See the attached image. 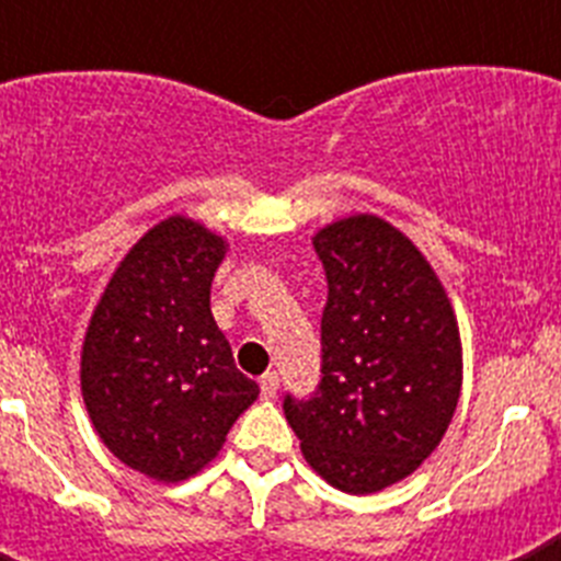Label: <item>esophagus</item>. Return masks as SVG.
Returning a JSON list of instances; mask_svg holds the SVG:
<instances>
[{"instance_id": "obj_1", "label": "esophagus", "mask_w": 561, "mask_h": 561, "mask_svg": "<svg viewBox=\"0 0 561 561\" xmlns=\"http://www.w3.org/2000/svg\"><path fill=\"white\" fill-rule=\"evenodd\" d=\"M277 385H280V379H277L275 370L264 374L261 376V396H264V399H272V396L277 393Z\"/></svg>"}]
</instances>
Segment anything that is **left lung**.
<instances>
[{
  "mask_svg": "<svg viewBox=\"0 0 561 561\" xmlns=\"http://www.w3.org/2000/svg\"><path fill=\"white\" fill-rule=\"evenodd\" d=\"M329 300L320 385L286 393L309 466L334 489L374 494L438 447L460 396L458 320L438 275L404 232L348 216L314 236Z\"/></svg>",
  "mask_w": 561,
  "mask_h": 561,
  "instance_id": "8db88e82",
  "label": "left lung"
}]
</instances>
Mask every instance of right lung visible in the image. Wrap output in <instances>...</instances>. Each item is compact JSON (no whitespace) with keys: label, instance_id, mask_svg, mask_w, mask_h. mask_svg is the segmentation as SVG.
<instances>
[{"label":"right lung","instance_id":"obj_1","mask_svg":"<svg viewBox=\"0 0 561 561\" xmlns=\"http://www.w3.org/2000/svg\"><path fill=\"white\" fill-rule=\"evenodd\" d=\"M225 252L199 221H160L123 257L83 336L81 390L98 435L162 483L205 469L257 399L210 314Z\"/></svg>","mask_w":561,"mask_h":561}]
</instances>
